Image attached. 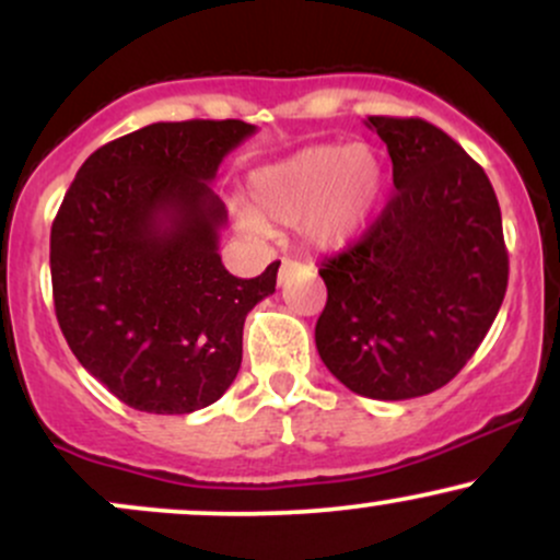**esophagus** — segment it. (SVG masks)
I'll return each mask as SVG.
<instances>
[{
    "mask_svg": "<svg viewBox=\"0 0 560 560\" xmlns=\"http://www.w3.org/2000/svg\"><path fill=\"white\" fill-rule=\"evenodd\" d=\"M300 268H302V266H300L298 260H284V262H281V268H279V284H284L289 276L298 273Z\"/></svg>",
    "mask_w": 560,
    "mask_h": 560,
    "instance_id": "esophagus-1",
    "label": "esophagus"
}]
</instances>
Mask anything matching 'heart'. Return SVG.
I'll list each match as a JSON object with an SVG mask.
<instances>
[{
  "instance_id": "heart-1",
  "label": "heart",
  "mask_w": 560,
  "mask_h": 560,
  "mask_svg": "<svg viewBox=\"0 0 560 560\" xmlns=\"http://www.w3.org/2000/svg\"><path fill=\"white\" fill-rule=\"evenodd\" d=\"M387 160L371 144H313L247 176V234L266 223H300L307 242L342 247L361 236L387 195Z\"/></svg>"
}]
</instances>
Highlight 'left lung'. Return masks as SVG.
Segmentation results:
<instances>
[{"label":"left lung","instance_id":"1","mask_svg":"<svg viewBox=\"0 0 560 560\" xmlns=\"http://www.w3.org/2000/svg\"><path fill=\"white\" fill-rule=\"evenodd\" d=\"M387 144L395 195L363 240L320 262V361L371 400L445 387L490 331L508 287L494 189L458 141L421 118L365 120Z\"/></svg>","mask_w":560,"mask_h":560}]
</instances>
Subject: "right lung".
<instances>
[{
    "mask_svg": "<svg viewBox=\"0 0 560 560\" xmlns=\"http://www.w3.org/2000/svg\"><path fill=\"white\" fill-rule=\"evenodd\" d=\"M244 120L152 124L100 147L52 223L55 313L70 350L120 402L176 416L208 408L242 365L247 313L276 292V260L236 279L218 255V165Z\"/></svg>",
    "mask_w": 560,
    "mask_h": 560,
    "instance_id": "1",
    "label": "right lung"
}]
</instances>
